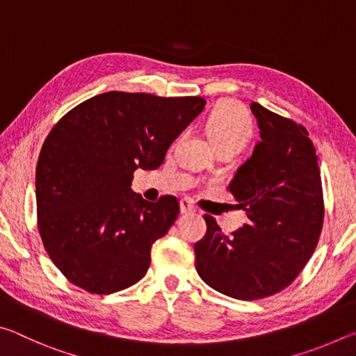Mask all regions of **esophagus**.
Wrapping results in <instances>:
<instances>
[{
	"mask_svg": "<svg viewBox=\"0 0 356 356\" xmlns=\"http://www.w3.org/2000/svg\"><path fill=\"white\" fill-rule=\"evenodd\" d=\"M195 210V206H193V201L188 200V197H184L182 201H180V212L182 213H190Z\"/></svg>",
	"mask_w": 356,
	"mask_h": 356,
	"instance_id": "obj_1",
	"label": "esophagus"
}]
</instances>
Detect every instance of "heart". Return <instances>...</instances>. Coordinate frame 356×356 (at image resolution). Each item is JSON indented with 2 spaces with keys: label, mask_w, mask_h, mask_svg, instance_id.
<instances>
[{
  "label": "heart",
  "mask_w": 356,
  "mask_h": 356,
  "mask_svg": "<svg viewBox=\"0 0 356 356\" xmlns=\"http://www.w3.org/2000/svg\"><path fill=\"white\" fill-rule=\"evenodd\" d=\"M206 130L218 152L236 154L251 140L254 122L243 105L234 100H225L210 111Z\"/></svg>",
  "instance_id": "1"
}]
</instances>
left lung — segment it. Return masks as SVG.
I'll list each match as a JSON object with an SVG mask.
<instances>
[{"instance_id": "obj_1", "label": "left lung", "mask_w": 356, "mask_h": 356, "mask_svg": "<svg viewBox=\"0 0 356 356\" xmlns=\"http://www.w3.org/2000/svg\"><path fill=\"white\" fill-rule=\"evenodd\" d=\"M251 111L261 141L227 186L250 221L226 236L204 215L207 232L195 245L202 281L237 300L265 298L291 284L316 250L325 213L308 131L256 102Z\"/></svg>"}]
</instances>
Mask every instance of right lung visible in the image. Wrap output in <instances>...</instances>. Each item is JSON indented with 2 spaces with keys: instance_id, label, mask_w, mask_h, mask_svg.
<instances>
[{
  "instance_id": "add662e5",
  "label": "right lung",
  "mask_w": 356,
  "mask_h": 356,
  "mask_svg": "<svg viewBox=\"0 0 356 356\" xmlns=\"http://www.w3.org/2000/svg\"><path fill=\"white\" fill-rule=\"evenodd\" d=\"M202 97L110 91L84 100L48 134L35 168L38 227L47 254L89 293L124 291L146 275L150 248L179 216L176 196L131 191L202 111Z\"/></svg>"
}]
</instances>
